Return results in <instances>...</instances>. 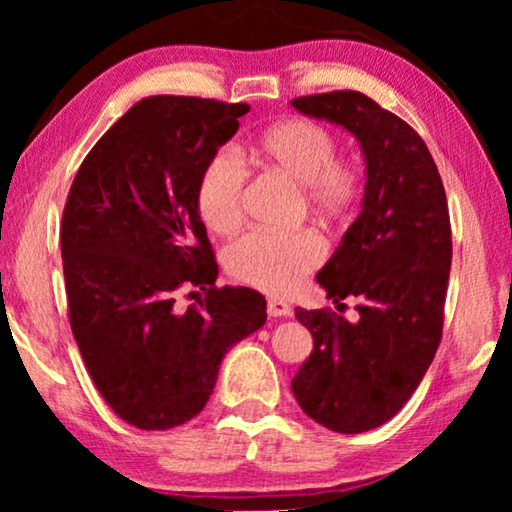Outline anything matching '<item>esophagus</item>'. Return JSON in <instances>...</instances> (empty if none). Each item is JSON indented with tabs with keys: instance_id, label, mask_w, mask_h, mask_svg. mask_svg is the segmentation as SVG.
<instances>
[{
	"instance_id": "obj_1",
	"label": "esophagus",
	"mask_w": 512,
	"mask_h": 512,
	"mask_svg": "<svg viewBox=\"0 0 512 512\" xmlns=\"http://www.w3.org/2000/svg\"><path fill=\"white\" fill-rule=\"evenodd\" d=\"M291 305L286 303V300H279V298H270L268 300V314L270 317H291Z\"/></svg>"
}]
</instances>
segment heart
<instances>
[{
  "label": "heart",
  "mask_w": 512,
  "mask_h": 512,
  "mask_svg": "<svg viewBox=\"0 0 512 512\" xmlns=\"http://www.w3.org/2000/svg\"><path fill=\"white\" fill-rule=\"evenodd\" d=\"M247 153L254 163L298 184L305 209L335 221L352 212L361 195V170L354 160L335 156V137L312 118H286L251 139ZM247 170L230 151H219L202 167L195 205L214 233H233L244 216ZM324 244L312 230L249 233L226 254L228 272L237 282L268 293H289L307 272L317 268Z\"/></svg>",
  "instance_id": "obj_1"
}]
</instances>
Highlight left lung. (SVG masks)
<instances>
[{
	"mask_svg": "<svg viewBox=\"0 0 512 512\" xmlns=\"http://www.w3.org/2000/svg\"><path fill=\"white\" fill-rule=\"evenodd\" d=\"M291 104L347 128L366 156L361 214L317 275L333 303L359 298V321L296 307L314 345L291 380L307 417L363 433L408 403L440 345L452 263L445 188L424 139L359 90Z\"/></svg>",
	"mask_w": 512,
	"mask_h": 512,
	"instance_id": "obj_1",
	"label": "left lung"
}]
</instances>
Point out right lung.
<instances>
[{
	"label": "right lung",
	"mask_w": 512,
	"mask_h": 512,
	"mask_svg": "<svg viewBox=\"0 0 512 512\" xmlns=\"http://www.w3.org/2000/svg\"><path fill=\"white\" fill-rule=\"evenodd\" d=\"M249 104L153 95L104 132L76 172L60 226L69 326L104 401L144 431L186 424L223 356L268 319L247 286H216L195 205L202 167ZM181 285L206 298L173 307Z\"/></svg>",
	"instance_id": "right-lung-1"
}]
</instances>
